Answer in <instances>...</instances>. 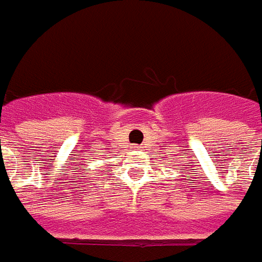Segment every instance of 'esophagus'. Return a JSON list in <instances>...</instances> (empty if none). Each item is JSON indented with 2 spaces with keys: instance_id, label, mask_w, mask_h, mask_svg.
<instances>
[{
  "instance_id": "esophagus-1",
  "label": "esophagus",
  "mask_w": 262,
  "mask_h": 262,
  "mask_svg": "<svg viewBox=\"0 0 262 262\" xmlns=\"http://www.w3.org/2000/svg\"><path fill=\"white\" fill-rule=\"evenodd\" d=\"M135 150H139V146H135Z\"/></svg>"
}]
</instances>
